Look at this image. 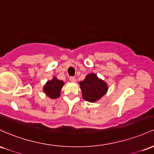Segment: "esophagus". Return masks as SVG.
I'll list each match as a JSON object with an SVG mask.
<instances>
[{
    "mask_svg": "<svg viewBox=\"0 0 154 154\" xmlns=\"http://www.w3.org/2000/svg\"><path fill=\"white\" fill-rule=\"evenodd\" d=\"M69 80L72 82H76V78L75 77H69Z\"/></svg>",
    "mask_w": 154,
    "mask_h": 154,
    "instance_id": "1",
    "label": "esophagus"
}]
</instances>
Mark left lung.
I'll use <instances>...</instances> for the list:
<instances>
[{
	"mask_svg": "<svg viewBox=\"0 0 154 154\" xmlns=\"http://www.w3.org/2000/svg\"><path fill=\"white\" fill-rule=\"evenodd\" d=\"M82 91V98L87 101H97L103 97L108 91L107 84L98 78L94 73H91L85 77V79L79 82Z\"/></svg>",
	"mask_w": 154,
	"mask_h": 154,
	"instance_id": "8db88e82",
	"label": "left lung"
}]
</instances>
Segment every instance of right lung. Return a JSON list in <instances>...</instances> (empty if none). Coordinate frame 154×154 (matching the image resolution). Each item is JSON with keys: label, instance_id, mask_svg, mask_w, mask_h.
Here are the masks:
<instances>
[{"label": "right lung", "instance_id": "obj_1", "mask_svg": "<svg viewBox=\"0 0 154 154\" xmlns=\"http://www.w3.org/2000/svg\"><path fill=\"white\" fill-rule=\"evenodd\" d=\"M64 85L63 81L59 80L56 77H53L51 80L48 81L44 85L43 91L49 98H57L61 94V90Z\"/></svg>", "mask_w": 154, "mask_h": 154}]
</instances>
